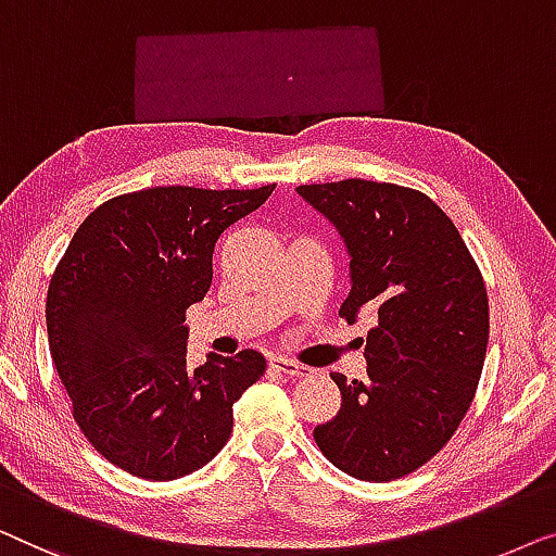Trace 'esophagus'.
<instances>
[{
	"mask_svg": "<svg viewBox=\"0 0 556 556\" xmlns=\"http://www.w3.org/2000/svg\"><path fill=\"white\" fill-rule=\"evenodd\" d=\"M269 367H275L277 372L287 375V378H309V375L315 372L309 365L294 363V359H289V357H271Z\"/></svg>",
	"mask_w": 556,
	"mask_h": 556,
	"instance_id": "1",
	"label": "esophagus"
}]
</instances>
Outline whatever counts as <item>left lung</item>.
Listing matches in <instances>:
<instances>
[{
  "label": "left lung",
  "instance_id": "8db88e82",
  "mask_svg": "<svg viewBox=\"0 0 556 556\" xmlns=\"http://www.w3.org/2000/svg\"><path fill=\"white\" fill-rule=\"evenodd\" d=\"M338 226L353 289L340 317L378 312L367 380L332 372L342 405L315 428L325 458L359 481H393L431 460L464 420L489 345L479 264L448 216L416 189L345 178L300 186Z\"/></svg>",
  "mask_w": 556,
  "mask_h": 556
}]
</instances>
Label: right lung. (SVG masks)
I'll return each mask as SVG.
<instances>
[{"instance_id": "1", "label": "right lung", "mask_w": 556, "mask_h": 556, "mask_svg": "<svg viewBox=\"0 0 556 556\" xmlns=\"http://www.w3.org/2000/svg\"><path fill=\"white\" fill-rule=\"evenodd\" d=\"M262 189L159 186L100 203L47 289V340L92 448L138 479L174 481L229 441L233 403L267 370L256 350L186 365V309L211 287L224 229Z\"/></svg>"}]
</instances>
